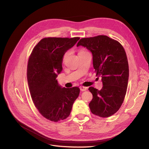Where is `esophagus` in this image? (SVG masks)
<instances>
[{
    "instance_id": "esophagus-1",
    "label": "esophagus",
    "mask_w": 149,
    "mask_h": 149,
    "mask_svg": "<svg viewBox=\"0 0 149 149\" xmlns=\"http://www.w3.org/2000/svg\"><path fill=\"white\" fill-rule=\"evenodd\" d=\"M80 88V90L81 91H86V90L88 89V88L87 87H84V86H81L79 87Z\"/></svg>"
}]
</instances>
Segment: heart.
<instances>
[{"label":"heart","mask_w":149,"mask_h":149,"mask_svg":"<svg viewBox=\"0 0 149 149\" xmlns=\"http://www.w3.org/2000/svg\"><path fill=\"white\" fill-rule=\"evenodd\" d=\"M66 55H67V53H66V54H65V55H64V56H63V59H65V58H66Z\"/></svg>","instance_id":"heart-1"}]
</instances>
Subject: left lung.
<instances>
[{"mask_svg": "<svg viewBox=\"0 0 149 149\" xmlns=\"http://www.w3.org/2000/svg\"><path fill=\"white\" fill-rule=\"evenodd\" d=\"M79 46L92 53L96 76L102 78L101 90L89 88L93 97L90 109L94 114L108 118L119 109L127 91L129 73L125 52L120 43L106 35L81 38Z\"/></svg>", "mask_w": 149, "mask_h": 149, "instance_id": "obj_1", "label": "left lung"}]
</instances>
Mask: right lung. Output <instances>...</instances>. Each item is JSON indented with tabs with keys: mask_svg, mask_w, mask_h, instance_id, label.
<instances>
[{
	"mask_svg": "<svg viewBox=\"0 0 149 149\" xmlns=\"http://www.w3.org/2000/svg\"><path fill=\"white\" fill-rule=\"evenodd\" d=\"M79 40V37L43 38L29 58L27 80L31 96L40 113L49 120L67 118L79 96L78 87H62L56 79L63 70L64 55Z\"/></svg>",
	"mask_w": 149,
	"mask_h": 149,
	"instance_id": "add662e5",
	"label": "right lung"
}]
</instances>
